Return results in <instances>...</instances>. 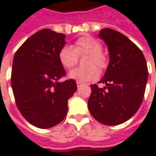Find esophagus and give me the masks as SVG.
<instances>
[{"instance_id":"obj_1","label":"esophagus","mask_w":156,"mask_h":156,"mask_svg":"<svg viewBox=\"0 0 156 156\" xmlns=\"http://www.w3.org/2000/svg\"><path fill=\"white\" fill-rule=\"evenodd\" d=\"M76 85H77V87H80L81 86L83 85V82H81V81H76Z\"/></svg>"}]
</instances>
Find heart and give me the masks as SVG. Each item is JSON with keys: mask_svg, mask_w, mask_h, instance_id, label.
Returning a JSON list of instances; mask_svg holds the SVG:
<instances>
[{"mask_svg": "<svg viewBox=\"0 0 156 156\" xmlns=\"http://www.w3.org/2000/svg\"><path fill=\"white\" fill-rule=\"evenodd\" d=\"M99 41L91 36L84 35L76 40L72 47L63 46L59 51V61L65 69H71L78 62V56L87 55L84 60L86 67L73 69L69 73L71 79L78 81H90L98 78L99 69H104L108 65V60L101 51ZM97 66V67L96 66Z\"/></svg>", "mask_w": 156, "mask_h": 156, "instance_id": "heart-1", "label": "heart"}]
</instances>
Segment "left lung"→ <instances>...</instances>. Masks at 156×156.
Segmentation results:
<instances>
[{"label":"left lung","mask_w":156,"mask_h":156,"mask_svg":"<svg viewBox=\"0 0 156 156\" xmlns=\"http://www.w3.org/2000/svg\"><path fill=\"white\" fill-rule=\"evenodd\" d=\"M99 37L109 52V63L99 83L91 84L87 107L99 122L115 126L125 122L140 108L147 84L148 71L141 49L122 33L103 28Z\"/></svg>","instance_id":"obj_1"}]
</instances>
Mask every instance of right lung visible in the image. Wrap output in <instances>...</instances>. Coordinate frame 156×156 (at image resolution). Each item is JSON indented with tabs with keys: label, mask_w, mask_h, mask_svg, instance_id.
Returning <instances> with one entry per match:
<instances>
[{
	"label": "right lung",
	"mask_w": 156,
	"mask_h": 156,
	"mask_svg": "<svg viewBox=\"0 0 156 156\" xmlns=\"http://www.w3.org/2000/svg\"><path fill=\"white\" fill-rule=\"evenodd\" d=\"M65 34L41 29L18 48L13 60L11 86L22 116L39 129L62 122L68 101L77 89L73 79L60 82L66 71L59 61Z\"/></svg>",
	"instance_id": "1"
}]
</instances>
